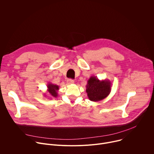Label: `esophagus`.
Masks as SVG:
<instances>
[{
  "label": "esophagus",
  "instance_id": "1",
  "mask_svg": "<svg viewBox=\"0 0 154 154\" xmlns=\"http://www.w3.org/2000/svg\"><path fill=\"white\" fill-rule=\"evenodd\" d=\"M67 83H68V84H69V85L73 84V83H74V80H72V79H68V80H67Z\"/></svg>",
  "mask_w": 154,
  "mask_h": 154
}]
</instances>
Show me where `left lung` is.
Listing matches in <instances>:
<instances>
[{
    "label": "left lung",
    "instance_id": "left-lung-1",
    "mask_svg": "<svg viewBox=\"0 0 154 154\" xmlns=\"http://www.w3.org/2000/svg\"><path fill=\"white\" fill-rule=\"evenodd\" d=\"M111 82L109 80H100L91 76L88 80L86 92L91 101L97 102L106 97L111 92Z\"/></svg>",
    "mask_w": 154,
    "mask_h": 154
}]
</instances>
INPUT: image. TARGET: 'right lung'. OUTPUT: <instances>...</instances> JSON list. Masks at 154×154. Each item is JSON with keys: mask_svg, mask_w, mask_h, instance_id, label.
<instances>
[{"mask_svg": "<svg viewBox=\"0 0 154 154\" xmlns=\"http://www.w3.org/2000/svg\"><path fill=\"white\" fill-rule=\"evenodd\" d=\"M48 91L49 94L52 97H57L58 96V91L59 88V86L54 85L52 83H49L47 85Z\"/></svg>", "mask_w": 154, "mask_h": 154, "instance_id": "1", "label": "right lung"}]
</instances>
